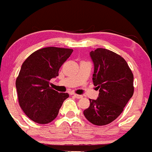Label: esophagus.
I'll list each match as a JSON object with an SVG mask.
<instances>
[{
    "mask_svg": "<svg viewBox=\"0 0 152 152\" xmlns=\"http://www.w3.org/2000/svg\"><path fill=\"white\" fill-rule=\"evenodd\" d=\"M73 96L75 97V98H77V99L83 98V96H82V95H79V94H73Z\"/></svg>",
    "mask_w": 152,
    "mask_h": 152,
    "instance_id": "esophagus-1",
    "label": "esophagus"
}]
</instances>
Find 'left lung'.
<instances>
[{
	"instance_id": "left-lung-1",
	"label": "left lung",
	"mask_w": 152,
	"mask_h": 152,
	"mask_svg": "<svg viewBox=\"0 0 152 152\" xmlns=\"http://www.w3.org/2000/svg\"><path fill=\"white\" fill-rule=\"evenodd\" d=\"M94 64L93 83L99 96L90 99L84 110L86 118L95 125H106L118 117L134 94V75L122 57L106 49L90 52Z\"/></svg>"
}]
</instances>
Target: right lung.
Segmentation results:
<instances>
[{"mask_svg":"<svg viewBox=\"0 0 152 152\" xmlns=\"http://www.w3.org/2000/svg\"><path fill=\"white\" fill-rule=\"evenodd\" d=\"M73 49L46 47L31 54L24 61L15 81L18 103L27 116L39 124H48L57 117L67 93H58L49 82L58 76L64 62Z\"/></svg>","mask_w":152,"mask_h":152,"instance_id":"add662e5","label":"right lung"}]
</instances>
